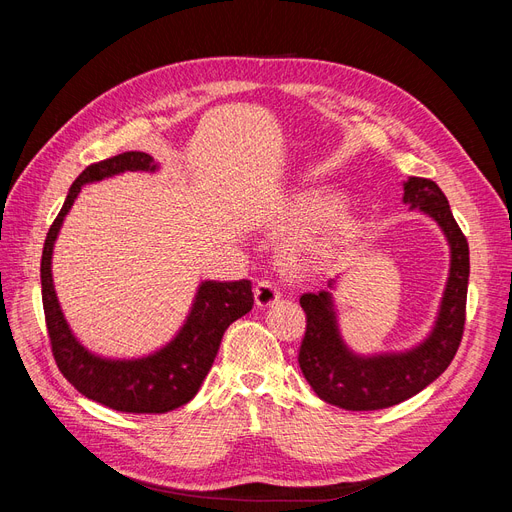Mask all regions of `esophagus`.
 <instances>
[{
  "mask_svg": "<svg viewBox=\"0 0 512 512\" xmlns=\"http://www.w3.org/2000/svg\"><path fill=\"white\" fill-rule=\"evenodd\" d=\"M254 299H256L258 307H271V305H275L277 301L282 299V292L273 282L262 280L254 288Z\"/></svg>",
  "mask_w": 512,
  "mask_h": 512,
  "instance_id": "obj_1",
  "label": "esophagus"
}]
</instances>
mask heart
Instances as JSON below:
<instances>
[{
	"label": "heart",
	"instance_id": "1",
	"mask_svg": "<svg viewBox=\"0 0 512 512\" xmlns=\"http://www.w3.org/2000/svg\"><path fill=\"white\" fill-rule=\"evenodd\" d=\"M335 207L337 198L331 194H307L290 203L286 211L290 226H303L323 220L301 241L299 260L305 267L322 265V262L331 260L354 237L356 222L352 220V215L344 211L331 215Z\"/></svg>",
	"mask_w": 512,
	"mask_h": 512
}]
</instances>
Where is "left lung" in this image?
Here are the masks:
<instances>
[{"mask_svg":"<svg viewBox=\"0 0 512 512\" xmlns=\"http://www.w3.org/2000/svg\"><path fill=\"white\" fill-rule=\"evenodd\" d=\"M404 203L423 211L444 232L451 267L429 335L421 344L399 352L359 354L348 348L333 303L331 290L305 292L299 299L307 314L305 337L299 350V367L314 393L331 406L344 410H380L401 404L421 393L451 365L466 322L470 277L468 241L457 226L448 200L436 183L423 177L404 181Z\"/></svg>","mask_w":512,"mask_h":512,"instance_id":"left-lung-1","label":"left lung"}]
</instances>
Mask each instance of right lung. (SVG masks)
<instances>
[{
	"mask_svg": "<svg viewBox=\"0 0 512 512\" xmlns=\"http://www.w3.org/2000/svg\"><path fill=\"white\" fill-rule=\"evenodd\" d=\"M158 168L160 164L143 151H126L87 166L72 183L64 207L49 228L40 262L44 318L59 371L87 399L98 401L106 408L134 414H164L188 404L209 374L224 331L254 305L250 280H205L198 284L190 314L185 316L177 335L156 352L136 356V359H108V356L87 350L76 339L61 312L51 271L53 247L61 224L83 185L121 173H136V170L156 173Z\"/></svg>",
	"mask_w": 512,
	"mask_h": 512,
	"instance_id": "1",
	"label": "right lung"
}]
</instances>
